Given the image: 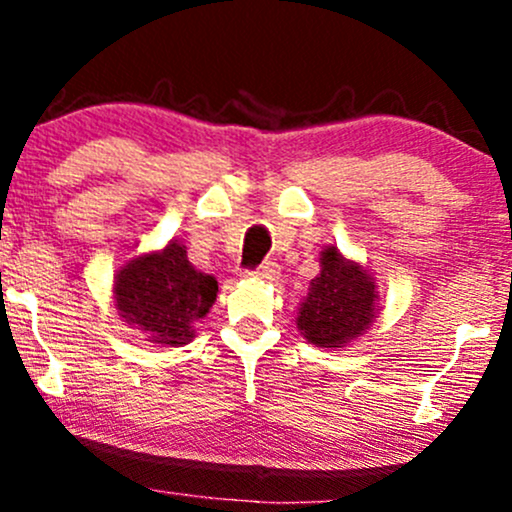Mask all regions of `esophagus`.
<instances>
[{"mask_svg":"<svg viewBox=\"0 0 512 512\" xmlns=\"http://www.w3.org/2000/svg\"><path fill=\"white\" fill-rule=\"evenodd\" d=\"M279 272H281L279 264L267 260V262H262L260 267L250 269V276H255V279H260V281H276L279 279Z\"/></svg>","mask_w":512,"mask_h":512,"instance_id":"34e87169","label":"esophagus"}]
</instances>
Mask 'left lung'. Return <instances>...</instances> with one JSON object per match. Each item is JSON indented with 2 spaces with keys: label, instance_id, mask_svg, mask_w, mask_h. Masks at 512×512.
<instances>
[{
  "label": "left lung",
  "instance_id": "8db88e82",
  "mask_svg": "<svg viewBox=\"0 0 512 512\" xmlns=\"http://www.w3.org/2000/svg\"><path fill=\"white\" fill-rule=\"evenodd\" d=\"M322 272L310 281L301 305L298 327L317 346H342L361 334L375 317V284L354 262H346L337 248L320 257Z\"/></svg>",
  "mask_w": 512,
  "mask_h": 512
}]
</instances>
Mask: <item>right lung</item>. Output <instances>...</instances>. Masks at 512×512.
I'll list each match as a JSON object with an SVG mask.
<instances>
[{
    "label": "right lung",
    "mask_w": 512,
    "mask_h": 512,
    "mask_svg": "<svg viewBox=\"0 0 512 512\" xmlns=\"http://www.w3.org/2000/svg\"><path fill=\"white\" fill-rule=\"evenodd\" d=\"M216 291L214 276L197 272L178 243L125 264L115 281L122 317L146 332L149 342L163 346L187 344L195 337L192 327L209 313Z\"/></svg>",
    "instance_id": "obj_1"
}]
</instances>
